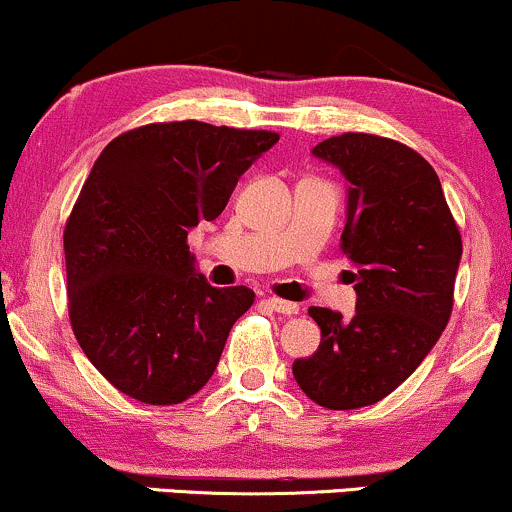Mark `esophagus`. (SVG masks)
I'll list each match as a JSON object with an SVG mask.
<instances>
[{
  "label": "esophagus",
  "instance_id": "esophagus-1",
  "mask_svg": "<svg viewBox=\"0 0 512 512\" xmlns=\"http://www.w3.org/2000/svg\"><path fill=\"white\" fill-rule=\"evenodd\" d=\"M267 305L274 310V313H281V315H296L298 313V305L291 303V301H281V298H267Z\"/></svg>",
  "mask_w": 512,
  "mask_h": 512
}]
</instances>
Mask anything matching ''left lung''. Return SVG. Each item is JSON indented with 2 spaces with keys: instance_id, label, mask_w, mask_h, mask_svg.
I'll list each match as a JSON object with an SVG mask.
<instances>
[{
  "instance_id": "left-lung-1",
  "label": "left lung",
  "mask_w": 512,
  "mask_h": 512,
  "mask_svg": "<svg viewBox=\"0 0 512 512\" xmlns=\"http://www.w3.org/2000/svg\"><path fill=\"white\" fill-rule=\"evenodd\" d=\"M349 180L342 250L356 264V313L308 308L313 356L293 361L301 390L325 409H358L419 368L452 313L462 238L436 170L395 139L346 132L313 149Z\"/></svg>"
}]
</instances>
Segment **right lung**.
Returning a JSON list of instances; mask_svg holds the SVG:
<instances>
[{
	"label": "right lung",
	"instance_id": "right-lung-1",
	"mask_svg": "<svg viewBox=\"0 0 512 512\" xmlns=\"http://www.w3.org/2000/svg\"><path fill=\"white\" fill-rule=\"evenodd\" d=\"M276 142L264 129L154 122L93 163L64 226L69 320L88 361L127 397L180 404L214 375L255 293L211 286L187 231L214 221Z\"/></svg>",
	"mask_w": 512,
	"mask_h": 512
}]
</instances>
